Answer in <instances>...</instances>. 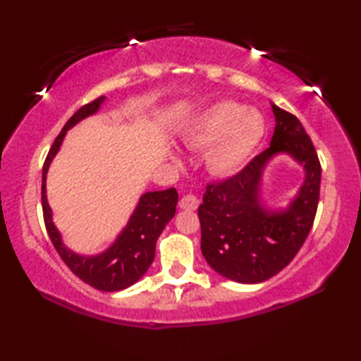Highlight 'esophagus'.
I'll return each instance as SVG.
<instances>
[{"mask_svg": "<svg viewBox=\"0 0 361 361\" xmlns=\"http://www.w3.org/2000/svg\"><path fill=\"white\" fill-rule=\"evenodd\" d=\"M198 206V198L192 194H186L185 197L180 200V208L186 209V211H195Z\"/></svg>", "mask_w": 361, "mask_h": 361, "instance_id": "34e87169", "label": "esophagus"}]
</instances>
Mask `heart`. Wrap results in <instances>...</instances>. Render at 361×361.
I'll list each match as a JSON object with an SVG mask.
<instances>
[{
  "label": "heart",
  "mask_w": 361,
  "mask_h": 361,
  "mask_svg": "<svg viewBox=\"0 0 361 361\" xmlns=\"http://www.w3.org/2000/svg\"><path fill=\"white\" fill-rule=\"evenodd\" d=\"M264 135V119L252 109L224 102L206 111L186 136L189 145L212 144L206 159L216 173H233L248 159Z\"/></svg>",
  "instance_id": "obj_1"
}]
</instances>
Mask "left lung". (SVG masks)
Wrapping results in <instances>:
<instances>
[{
  "instance_id": "8db88e82",
  "label": "left lung",
  "mask_w": 361,
  "mask_h": 361,
  "mask_svg": "<svg viewBox=\"0 0 361 361\" xmlns=\"http://www.w3.org/2000/svg\"><path fill=\"white\" fill-rule=\"evenodd\" d=\"M276 127L270 147L233 176L206 186L198 206L202 252L225 278L257 283L283 270L301 250L312 229L319 200L321 164L301 122L273 105ZM287 151L305 164L306 180L286 212L268 213L259 206V175L267 159Z\"/></svg>"
}]
</instances>
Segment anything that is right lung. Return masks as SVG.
I'll return each instance as SVG.
<instances>
[{
	"label": "right lung",
	"instance_id": "right-lung-1",
	"mask_svg": "<svg viewBox=\"0 0 361 361\" xmlns=\"http://www.w3.org/2000/svg\"><path fill=\"white\" fill-rule=\"evenodd\" d=\"M104 99L105 96H101L80 106L68 119L62 132L54 140L43 164L42 208L46 231H48L54 248H56L66 267L79 279L87 282L91 287L101 291H118L133 286L149 270L153 257H155V245L158 237L163 233L167 221L175 216L178 194H176L175 188L144 194L136 206L132 219H130L127 226L124 228V231L121 233L116 242L102 255L91 257L78 256L62 243L57 228L52 224L51 208L48 200H46V172H48L52 158L59 152L66 130L78 124L83 118L96 113L104 102Z\"/></svg>",
	"mask_w": 361,
	"mask_h": 361
}]
</instances>
